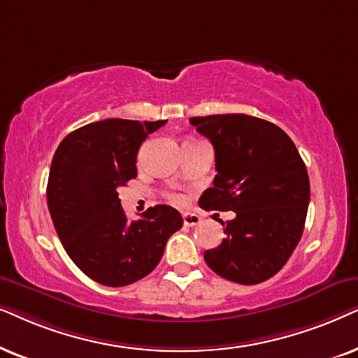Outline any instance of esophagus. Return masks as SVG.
Wrapping results in <instances>:
<instances>
[{
	"label": "esophagus",
	"instance_id": "1",
	"mask_svg": "<svg viewBox=\"0 0 358 358\" xmlns=\"http://www.w3.org/2000/svg\"><path fill=\"white\" fill-rule=\"evenodd\" d=\"M201 222V217L198 216V214H193V213H185L183 214V224L188 227H193L196 226V224Z\"/></svg>",
	"mask_w": 358,
	"mask_h": 358
}]
</instances>
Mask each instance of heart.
I'll list each match as a JSON object with an SVG mask.
<instances>
[{"mask_svg": "<svg viewBox=\"0 0 358 358\" xmlns=\"http://www.w3.org/2000/svg\"><path fill=\"white\" fill-rule=\"evenodd\" d=\"M171 201H173V203H183V198L182 196H178V194H171Z\"/></svg>", "mask_w": 358, "mask_h": 358, "instance_id": "b5f03b06", "label": "heart"}]
</instances>
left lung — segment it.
Segmentation results:
<instances>
[{
    "instance_id": "obj_1",
    "label": "left lung",
    "mask_w": 358,
    "mask_h": 358,
    "mask_svg": "<svg viewBox=\"0 0 358 358\" xmlns=\"http://www.w3.org/2000/svg\"><path fill=\"white\" fill-rule=\"evenodd\" d=\"M189 122L214 147L213 188L199 198L206 211H234L221 245L204 252L214 273L257 285L278 273L303 236L309 204L306 165L287 132L247 114H214Z\"/></svg>"
}]
</instances>
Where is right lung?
Wrapping results in <instances>:
<instances>
[{
	"label": "right lung",
	"instance_id": "obj_1",
	"mask_svg": "<svg viewBox=\"0 0 358 358\" xmlns=\"http://www.w3.org/2000/svg\"><path fill=\"white\" fill-rule=\"evenodd\" d=\"M165 121L104 119L70 132L52 159L47 204L62 245L94 282L126 287L159 265L183 217L157 204L127 221L117 188L137 176V152Z\"/></svg>",
	"mask_w": 358,
	"mask_h": 358
}]
</instances>
